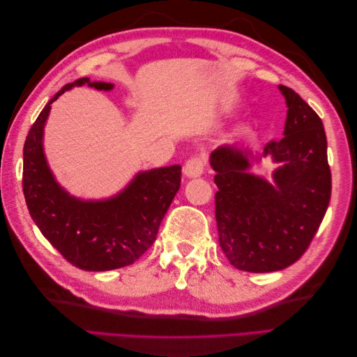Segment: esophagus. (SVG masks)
Wrapping results in <instances>:
<instances>
[{
  "label": "esophagus",
  "mask_w": 357,
  "mask_h": 357,
  "mask_svg": "<svg viewBox=\"0 0 357 357\" xmlns=\"http://www.w3.org/2000/svg\"><path fill=\"white\" fill-rule=\"evenodd\" d=\"M204 171H205V160L199 156H192L190 159L186 160L185 167H183V172H185V176L189 178L202 176Z\"/></svg>",
  "instance_id": "34e87169"
}]
</instances>
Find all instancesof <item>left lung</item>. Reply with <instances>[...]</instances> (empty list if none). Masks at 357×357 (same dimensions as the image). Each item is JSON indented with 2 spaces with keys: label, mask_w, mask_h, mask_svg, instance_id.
I'll list each match as a JSON object with an SVG mask.
<instances>
[{
  "label": "left lung",
  "mask_w": 357,
  "mask_h": 357,
  "mask_svg": "<svg viewBox=\"0 0 357 357\" xmlns=\"http://www.w3.org/2000/svg\"><path fill=\"white\" fill-rule=\"evenodd\" d=\"M289 107L284 137L271 139L264 156L283 165L275 186L248 174L245 153L219 147L210 158L215 171V222L219 244L241 271L271 273L295 264L305 253L325 218L332 177L321 119L301 96L280 84Z\"/></svg>",
  "instance_id": "8db88e82"
}]
</instances>
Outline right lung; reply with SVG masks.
Here are the masks:
<instances>
[{"instance_id":"right-lung-1","label":"right lung","mask_w":357,"mask_h":357,"mask_svg":"<svg viewBox=\"0 0 357 357\" xmlns=\"http://www.w3.org/2000/svg\"><path fill=\"white\" fill-rule=\"evenodd\" d=\"M110 91L112 83L83 77L53 96L31 126L24 146L22 186L28 210L41 234L84 271H109L134 264L156 240L162 219L180 189L181 167L171 165L138 174L116 198L86 202L70 197L53 180L43 153V128L50 104L73 86Z\"/></svg>"}]
</instances>
